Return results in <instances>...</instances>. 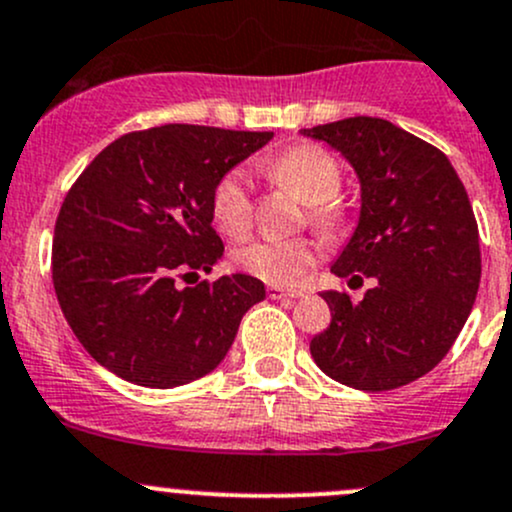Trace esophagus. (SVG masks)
Returning a JSON list of instances; mask_svg holds the SVG:
<instances>
[{"label": "esophagus", "instance_id": "esophagus-1", "mask_svg": "<svg viewBox=\"0 0 512 512\" xmlns=\"http://www.w3.org/2000/svg\"><path fill=\"white\" fill-rule=\"evenodd\" d=\"M268 298L271 300H293V298H300V291H286V288H281V286H271L268 288Z\"/></svg>", "mask_w": 512, "mask_h": 512}]
</instances>
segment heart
Listing matches in <instances>:
<instances>
[{
  "label": "heart",
  "instance_id": "heart-1",
  "mask_svg": "<svg viewBox=\"0 0 512 512\" xmlns=\"http://www.w3.org/2000/svg\"><path fill=\"white\" fill-rule=\"evenodd\" d=\"M271 175L308 202V214L315 224L330 229L340 221V204L335 197L342 187V170L333 152L320 145L291 147L273 162ZM212 219L229 236H241L249 229L254 219V197L246 170L234 167L219 179L212 192ZM315 261L318 244L308 236L249 239L234 249L236 266L271 286H293Z\"/></svg>",
  "mask_w": 512,
  "mask_h": 512
}]
</instances>
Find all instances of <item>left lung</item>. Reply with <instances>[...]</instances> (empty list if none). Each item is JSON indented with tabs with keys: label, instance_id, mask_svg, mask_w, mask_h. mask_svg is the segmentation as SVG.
<instances>
[{
	"label": "left lung",
	"instance_id": "left-lung-1",
	"mask_svg": "<svg viewBox=\"0 0 512 512\" xmlns=\"http://www.w3.org/2000/svg\"><path fill=\"white\" fill-rule=\"evenodd\" d=\"M303 135L328 142L360 179V221L330 271L374 281L360 303L323 293L333 320L310 355L352 389L404 387L444 360L476 303L481 249L466 187L444 152L389 120L357 115Z\"/></svg>",
	"mask_w": 512,
	"mask_h": 512
}]
</instances>
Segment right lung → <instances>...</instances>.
Segmentation results:
<instances>
[{
    "label": "right lung",
    "instance_id": "obj_1",
    "mask_svg": "<svg viewBox=\"0 0 512 512\" xmlns=\"http://www.w3.org/2000/svg\"><path fill=\"white\" fill-rule=\"evenodd\" d=\"M273 133L160 125L110 142L61 204L51 273L88 355L125 382L170 389L219 365L241 318L266 298L254 276L179 288L224 254L212 192Z\"/></svg>",
    "mask_w": 512,
    "mask_h": 512
}]
</instances>
